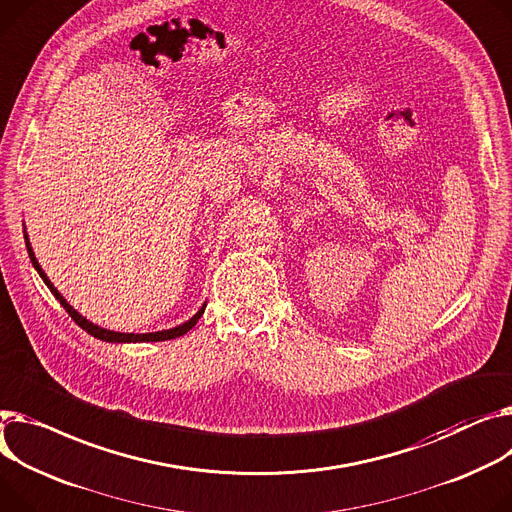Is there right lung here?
<instances>
[{"mask_svg":"<svg viewBox=\"0 0 512 512\" xmlns=\"http://www.w3.org/2000/svg\"><path fill=\"white\" fill-rule=\"evenodd\" d=\"M24 241H26V249H28V257H30V261H32V265H34V269L39 271V276L43 278V282L47 284V288L51 290V294L61 302V306L63 309L67 311V315H70L84 331H88L90 335H94L96 339H102V342H111V344H138V342H164V339H175V337H181V335H185L189 329H193L195 327V323L201 319V315H203V311H206V304L201 306V309L187 321V323H183V325H179V327H173V329H166V331H154V333H119V331H111V329H102V327H98V325H94V323H90L86 317H82L74 306H70V302H67L59 292H57V288L51 284V280L47 278V274L45 271L41 269V265H39V261H37V257H34V253H32V247H30V241H28V236H26V232H24Z\"/></svg>","mask_w":512,"mask_h":512,"instance_id":"add662e5","label":"right lung"}]
</instances>
